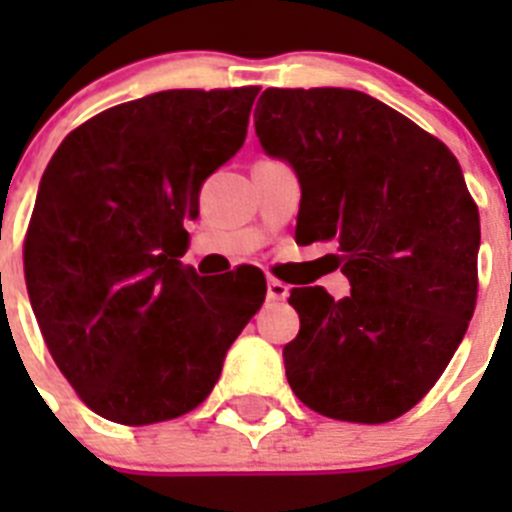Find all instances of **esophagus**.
I'll return each instance as SVG.
<instances>
[{"label": "esophagus", "mask_w": 512, "mask_h": 512, "mask_svg": "<svg viewBox=\"0 0 512 512\" xmlns=\"http://www.w3.org/2000/svg\"><path fill=\"white\" fill-rule=\"evenodd\" d=\"M266 295H269L271 302H279L289 295V287L284 282H279V279L269 277V282H266Z\"/></svg>", "instance_id": "obj_1"}]
</instances>
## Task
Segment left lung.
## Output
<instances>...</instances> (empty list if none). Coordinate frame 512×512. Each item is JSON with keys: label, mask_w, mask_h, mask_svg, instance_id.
Wrapping results in <instances>:
<instances>
[{"label": "left lung", "mask_w": 512, "mask_h": 512, "mask_svg": "<svg viewBox=\"0 0 512 512\" xmlns=\"http://www.w3.org/2000/svg\"><path fill=\"white\" fill-rule=\"evenodd\" d=\"M256 135L302 187L297 243H333L351 295L295 287L289 387L346 423L415 408L459 348L477 305L479 212L436 135L354 89H266Z\"/></svg>", "instance_id": "8db88e82"}]
</instances>
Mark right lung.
I'll return each mask as SVG.
<instances>
[{
  "mask_svg": "<svg viewBox=\"0 0 512 512\" xmlns=\"http://www.w3.org/2000/svg\"><path fill=\"white\" fill-rule=\"evenodd\" d=\"M261 87L169 89L71 130L40 179L25 282L43 341L89 410L151 425L194 410L266 297L259 271L184 266L200 187L243 146Z\"/></svg>",
  "mask_w": 512,
  "mask_h": 512,
  "instance_id": "right-lung-1",
  "label": "right lung"
}]
</instances>
